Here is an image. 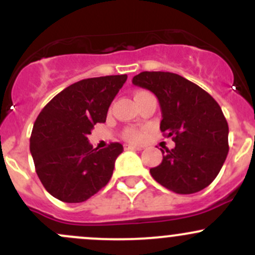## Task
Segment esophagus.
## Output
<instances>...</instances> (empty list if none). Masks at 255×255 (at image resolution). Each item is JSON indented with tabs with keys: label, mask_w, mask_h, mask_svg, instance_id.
<instances>
[{
	"label": "esophagus",
	"mask_w": 255,
	"mask_h": 255,
	"mask_svg": "<svg viewBox=\"0 0 255 255\" xmlns=\"http://www.w3.org/2000/svg\"><path fill=\"white\" fill-rule=\"evenodd\" d=\"M126 150H142V146H137V145H132V144H126L125 145Z\"/></svg>",
	"instance_id": "esophagus-1"
}]
</instances>
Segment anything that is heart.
I'll return each mask as SVG.
<instances>
[{"label":"heart","instance_id":"obj_1","mask_svg":"<svg viewBox=\"0 0 255 255\" xmlns=\"http://www.w3.org/2000/svg\"><path fill=\"white\" fill-rule=\"evenodd\" d=\"M144 94H149V92L146 91H137L135 92L134 97H138L140 96V95H144ZM125 138L127 140H130V142H139V140L143 139V132L139 129H135V128H127V129L125 130Z\"/></svg>","mask_w":255,"mask_h":255}]
</instances>
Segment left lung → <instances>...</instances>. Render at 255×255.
<instances>
[{"mask_svg": "<svg viewBox=\"0 0 255 255\" xmlns=\"http://www.w3.org/2000/svg\"><path fill=\"white\" fill-rule=\"evenodd\" d=\"M135 86L158 97L160 130L175 148L163 151V160L150 169L153 179L170 191L195 194L220 173L228 154V123L220 105L208 92L174 73L143 71Z\"/></svg>", "mask_w": 255, "mask_h": 255, "instance_id": "left-lung-1", "label": "left lung"}]
</instances>
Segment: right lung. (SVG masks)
<instances>
[{
    "mask_svg": "<svg viewBox=\"0 0 255 255\" xmlns=\"http://www.w3.org/2000/svg\"><path fill=\"white\" fill-rule=\"evenodd\" d=\"M127 75L84 79L48 102L33 126L30 153L45 190L69 204L84 202L107 185L121 143L94 149L87 135L106 122L109 107Z\"/></svg>",
    "mask_w": 255,
    "mask_h": 255,
    "instance_id": "add662e5",
    "label": "right lung"
}]
</instances>
